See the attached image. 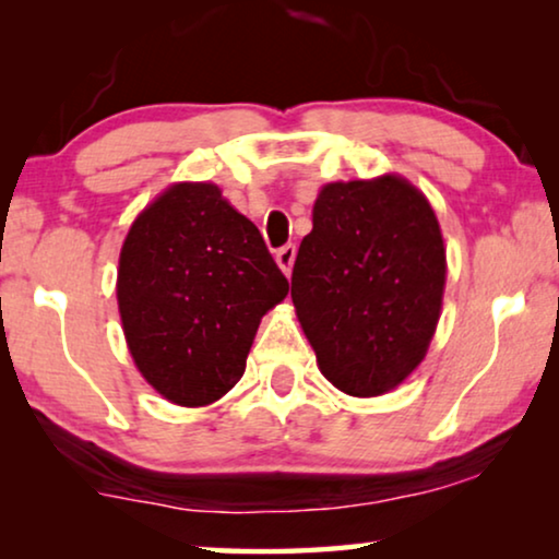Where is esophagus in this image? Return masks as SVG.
Segmentation results:
<instances>
[{
	"label": "esophagus",
	"instance_id": "esophagus-1",
	"mask_svg": "<svg viewBox=\"0 0 559 559\" xmlns=\"http://www.w3.org/2000/svg\"><path fill=\"white\" fill-rule=\"evenodd\" d=\"M295 257H297V247H295V243H287V247H282V249L277 251V264H280V270L287 274V277H289V272H293Z\"/></svg>",
	"mask_w": 559,
	"mask_h": 559
}]
</instances>
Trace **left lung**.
<instances>
[{
  "label": "left lung",
  "mask_w": 559,
  "mask_h": 559,
  "mask_svg": "<svg viewBox=\"0 0 559 559\" xmlns=\"http://www.w3.org/2000/svg\"><path fill=\"white\" fill-rule=\"evenodd\" d=\"M445 247L400 175L328 182L293 270V302L323 377L379 396L417 369L440 320Z\"/></svg>",
  "instance_id": "left-lung-1"
}]
</instances>
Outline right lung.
Masks as SVG:
<instances>
[{
  "mask_svg": "<svg viewBox=\"0 0 559 559\" xmlns=\"http://www.w3.org/2000/svg\"><path fill=\"white\" fill-rule=\"evenodd\" d=\"M287 289L259 228L213 182L167 188L121 247L117 300L129 350L180 407L234 389L262 316Z\"/></svg>",
  "mask_w": 559,
  "mask_h": 559,
  "instance_id": "obj_1",
  "label": "right lung"
}]
</instances>
